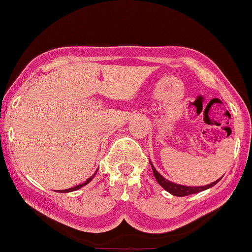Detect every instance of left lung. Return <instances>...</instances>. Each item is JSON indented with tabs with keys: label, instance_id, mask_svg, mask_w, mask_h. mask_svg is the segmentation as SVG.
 Listing matches in <instances>:
<instances>
[{
	"label": "left lung",
	"instance_id": "left-lung-1",
	"mask_svg": "<svg viewBox=\"0 0 252 252\" xmlns=\"http://www.w3.org/2000/svg\"><path fill=\"white\" fill-rule=\"evenodd\" d=\"M151 167H153V172H154V176H155L156 181H158V185L161 186V187L163 188V189H166V191L168 192V193L173 194V196L176 197H185V196H189V194H194V193H198V192H202L204 191V189H208V188L213 187L214 185H217V183L219 182V181L221 180V177L219 178V180L214 181V182L209 183V185L207 186H183V185H178V183H175V182H171V181L166 180L163 176H161L160 173L156 171V168L154 167L153 163L150 162Z\"/></svg>",
	"mask_w": 252,
	"mask_h": 252
}]
</instances>
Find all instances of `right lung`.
I'll use <instances>...</instances> for the list:
<instances>
[{
  "label": "right lung",
  "instance_id": "1",
  "mask_svg": "<svg viewBox=\"0 0 252 252\" xmlns=\"http://www.w3.org/2000/svg\"><path fill=\"white\" fill-rule=\"evenodd\" d=\"M96 173H97V172H96ZM96 173H94V175H92L91 177H90V178H87V180L85 181L84 183H81V185H77V186H75V187H72V188H69V189H61V191H59V192H61V193H67V192H72V191H76V189H80V188H81V187H84V186L89 185V183L91 182L92 180H94V176H96Z\"/></svg>",
  "mask_w": 252,
  "mask_h": 252
}]
</instances>
